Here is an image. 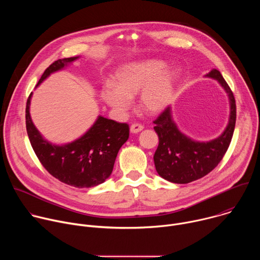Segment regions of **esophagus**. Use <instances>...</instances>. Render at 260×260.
I'll use <instances>...</instances> for the list:
<instances>
[{
	"instance_id": "obj_1",
	"label": "esophagus",
	"mask_w": 260,
	"mask_h": 260,
	"mask_svg": "<svg viewBox=\"0 0 260 260\" xmlns=\"http://www.w3.org/2000/svg\"><path fill=\"white\" fill-rule=\"evenodd\" d=\"M143 128H144V126L141 123H134L131 125V133L137 134V133L143 131Z\"/></svg>"
}]
</instances>
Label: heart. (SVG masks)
<instances>
[{"mask_svg":"<svg viewBox=\"0 0 260 260\" xmlns=\"http://www.w3.org/2000/svg\"><path fill=\"white\" fill-rule=\"evenodd\" d=\"M167 64L158 59H144L121 67L114 76V84L106 83L100 98L117 113L131 107V99L140 90V105L144 111L157 114L173 100L180 72L176 68L165 70Z\"/></svg>","mask_w":260,"mask_h":260,"instance_id":"obj_1","label":"heart"}]
</instances>
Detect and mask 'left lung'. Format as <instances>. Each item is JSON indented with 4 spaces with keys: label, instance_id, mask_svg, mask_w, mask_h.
<instances>
[{
    "label": "left lung",
    "instance_id": "8db88e82",
    "mask_svg": "<svg viewBox=\"0 0 260 260\" xmlns=\"http://www.w3.org/2000/svg\"><path fill=\"white\" fill-rule=\"evenodd\" d=\"M206 76L216 79L230 99V121L220 137L210 142H196L183 135L172 118L171 107L153 121L159 139L153 156L155 169L160 177L173 183L186 184L209 174L223 158L232 142L237 118L234 93L218 70L213 69Z\"/></svg>",
    "mask_w": 260,
    "mask_h": 260
}]
</instances>
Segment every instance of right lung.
<instances>
[{"instance_id": "obj_1", "label": "right lung", "mask_w": 260, "mask_h": 260, "mask_svg": "<svg viewBox=\"0 0 260 260\" xmlns=\"http://www.w3.org/2000/svg\"><path fill=\"white\" fill-rule=\"evenodd\" d=\"M78 56L52 62L38 84L51 73L64 68ZM31 92L25 107V125L32 149L47 172L60 182L77 188H90L106 181L113 171L120 147L127 141L129 126L99 116L93 125L79 139L66 145L46 141L34 125L29 115Z\"/></svg>"}]
</instances>
